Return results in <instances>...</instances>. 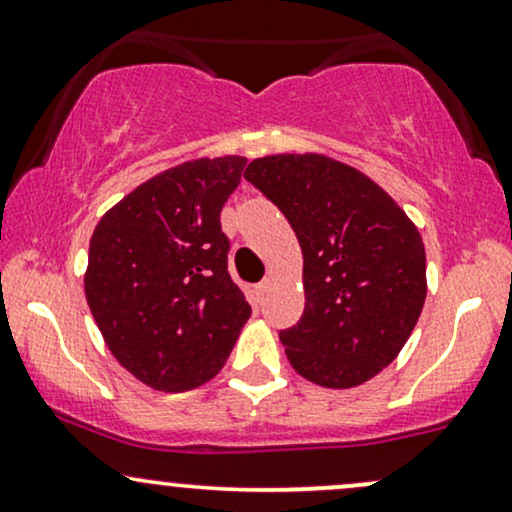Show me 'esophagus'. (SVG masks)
Wrapping results in <instances>:
<instances>
[{"mask_svg":"<svg viewBox=\"0 0 512 512\" xmlns=\"http://www.w3.org/2000/svg\"><path fill=\"white\" fill-rule=\"evenodd\" d=\"M272 288H274V279H272V276H267V279H264L262 283H257V295L264 298L267 293H272Z\"/></svg>","mask_w":512,"mask_h":512,"instance_id":"34e87169","label":"esophagus"}]
</instances>
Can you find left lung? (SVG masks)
I'll use <instances>...</instances> for the list:
<instances>
[{"label": "left lung", "mask_w": 512, "mask_h": 512, "mask_svg": "<svg viewBox=\"0 0 512 512\" xmlns=\"http://www.w3.org/2000/svg\"><path fill=\"white\" fill-rule=\"evenodd\" d=\"M245 178L303 250V319L279 338L300 377L353 389L396 360L427 300L417 226L379 183L319 152L252 159Z\"/></svg>", "instance_id": "1"}]
</instances>
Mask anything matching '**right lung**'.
<instances>
[{"mask_svg":"<svg viewBox=\"0 0 512 512\" xmlns=\"http://www.w3.org/2000/svg\"><path fill=\"white\" fill-rule=\"evenodd\" d=\"M248 159L200 157L147 178L90 238L85 300L123 369L155 391L217 377L250 317L219 212Z\"/></svg>","mask_w":512,"mask_h":512,"instance_id":"right-lung-1","label":"right lung"}]
</instances>
